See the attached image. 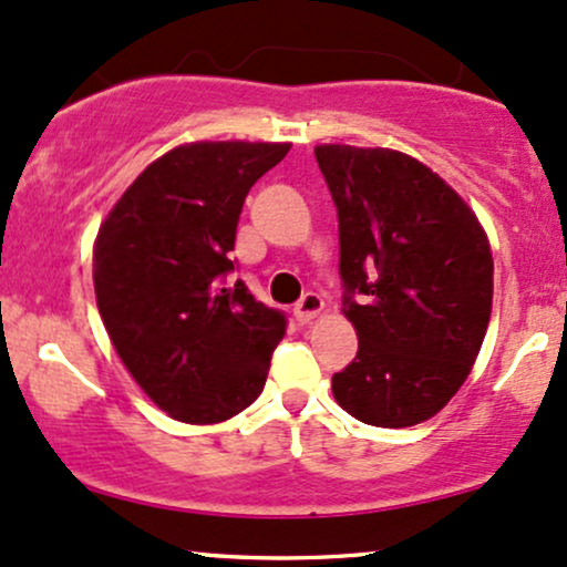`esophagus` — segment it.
I'll return each mask as SVG.
<instances>
[{
  "label": "esophagus",
  "mask_w": 567,
  "mask_h": 567,
  "mask_svg": "<svg viewBox=\"0 0 567 567\" xmlns=\"http://www.w3.org/2000/svg\"><path fill=\"white\" fill-rule=\"evenodd\" d=\"M324 309V301L319 292H306V296L301 298V301L296 303V309H292V313H296V319L301 324H309L313 322V319L319 317V311Z\"/></svg>",
  "instance_id": "1"
}]
</instances>
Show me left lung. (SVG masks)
<instances>
[{"instance_id": "8db88e82", "label": "left lung", "mask_w": 567, "mask_h": 567, "mask_svg": "<svg viewBox=\"0 0 567 567\" xmlns=\"http://www.w3.org/2000/svg\"><path fill=\"white\" fill-rule=\"evenodd\" d=\"M313 155L338 208L343 313L359 338L332 393L367 425H417L460 391L486 338L488 237L412 155L351 145H319Z\"/></svg>"}]
</instances>
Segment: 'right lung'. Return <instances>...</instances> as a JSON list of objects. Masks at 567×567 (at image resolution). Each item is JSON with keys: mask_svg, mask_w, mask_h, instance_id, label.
I'll list each match as a JSON object with an SVG mask.
<instances>
[{"mask_svg": "<svg viewBox=\"0 0 567 567\" xmlns=\"http://www.w3.org/2000/svg\"><path fill=\"white\" fill-rule=\"evenodd\" d=\"M288 142H193L161 155L121 195L94 240V292L113 349L174 420L214 425L264 391L282 311L235 271L245 195Z\"/></svg>", "mask_w": 567, "mask_h": 567, "instance_id": "right-lung-1", "label": "right lung"}]
</instances>
